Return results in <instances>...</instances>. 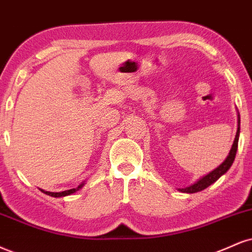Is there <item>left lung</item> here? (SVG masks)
Returning <instances> with one entry per match:
<instances>
[{
  "mask_svg": "<svg viewBox=\"0 0 252 252\" xmlns=\"http://www.w3.org/2000/svg\"><path fill=\"white\" fill-rule=\"evenodd\" d=\"M238 124H239V121H238ZM238 137H239V126L237 129V134H236L235 142H233L229 156L226 157V159L224 160L222 164L218 166V168L215 169L214 171H211L210 174H208L207 176H204V177L201 178L198 182H196L195 184H192V186L184 188V189H178V190L182 192H188V193L198 192V191H201V190L207 189L209 186H211V184L215 183V182H216L218 178L220 177V176L225 174V172L230 169V166L232 165L233 160H235L236 153H237V147H238Z\"/></svg>",
  "mask_w": 252,
  "mask_h": 252,
  "instance_id": "obj_1",
  "label": "left lung"
}]
</instances>
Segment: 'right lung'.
<instances>
[{
	"mask_svg": "<svg viewBox=\"0 0 252 252\" xmlns=\"http://www.w3.org/2000/svg\"><path fill=\"white\" fill-rule=\"evenodd\" d=\"M82 186H83V184H81V186H78L77 188H74V189L65 190V191H61V192H49V191H43V190H42V191H43L44 193H47V195L53 196V197H63V196H68V195H71V193L76 192L78 189H81Z\"/></svg>",
	"mask_w": 252,
	"mask_h": 252,
	"instance_id": "obj_1",
	"label": "right lung"
}]
</instances>
